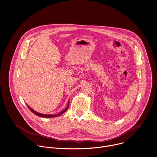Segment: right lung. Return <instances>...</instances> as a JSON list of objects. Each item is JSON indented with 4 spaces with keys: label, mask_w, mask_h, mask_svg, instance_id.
I'll list each match as a JSON object with an SVG mask.
<instances>
[{
    "label": "right lung",
    "mask_w": 157,
    "mask_h": 157,
    "mask_svg": "<svg viewBox=\"0 0 157 157\" xmlns=\"http://www.w3.org/2000/svg\"><path fill=\"white\" fill-rule=\"evenodd\" d=\"M28 105V108L29 109V110L33 112V113H34L35 115H37V116H39V117H44V118H52V117H58V116H59V115H61V114H63V113H64L67 110V109L69 108V105H68V106L64 110H63L62 112H59L58 114H56V115H46V114H42V113H38V112H36L35 110H34L33 109H31L28 105Z\"/></svg>",
    "instance_id": "right-lung-1"
}]
</instances>
